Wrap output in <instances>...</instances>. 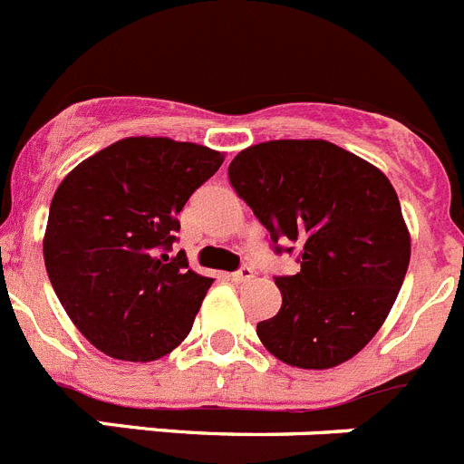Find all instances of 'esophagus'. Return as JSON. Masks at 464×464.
Instances as JSON below:
<instances>
[{
	"instance_id": "esophagus-1",
	"label": "esophagus",
	"mask_w": 464,
	"mask_h": 464,
	"mask_svg": "<svg viewBox=\"0 0 464 464\" xmlns=\"http://www.w3.org/2000/svg\"><path fill=\"white\" fill-rule=\"evenodd\" d=\"M229 278H232L235 283H248L253 278V269L251 267H241L239 272L229 274Z\"/></svg>"
}]
</instances>
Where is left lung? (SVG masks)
Wrapping results in <instances>:
<instances>
[{
	"label": "left lung",
	"mask_w": 464,
	"mask_h": 464,
	"mask_svg": "<svg viewBox=\"0 0 464 464\" xmlns=\"http://www.w3.org/2000/svg\"><path fill=\"white\" fill-rule=\"evenodd\" d=\"M229 183L269 229L274 251H299L276 276L283 304L257 323L269 353L330 370L372 342L407 276L411 239L395 188L367 160L323 139H278L241 150Z\"/></svg>",
	"instance_id": "left-lung-1"
}]
</instances>
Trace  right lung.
<instances>
[{
  "label": "right lung",
  "instance_id": "1",
  "mask_svg": "<svg viewBox=\"0 0 464 464\" xmlns=\"http://www.w3.org/2000/svg\"><path fill=\"white\" fill-rule=\"evenodd\" d=\"M223 153L167 137H127L83 160L53 195L44 260L57 299L102 353L150 362L171 353L213 278L169 256L179 213Z\"/></svg>",
  "mask_w": 464,
  "mask_h": 464
}]
</instances>
